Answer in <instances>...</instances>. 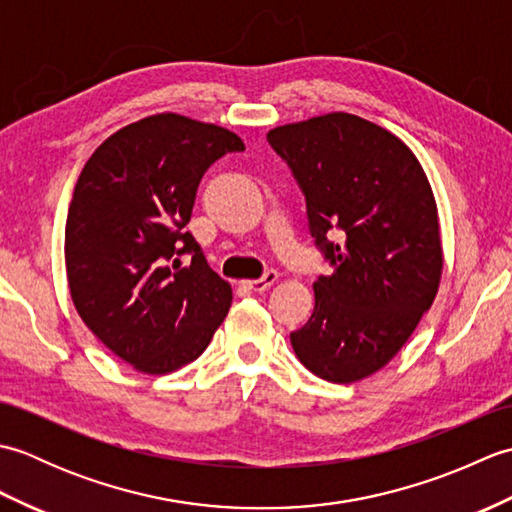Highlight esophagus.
Wrapping results in <instances>:
<instances>
[{
    "instance_id": "esophagus-1",
    "label": "esophagus",
    "mask_w": 512,
    "mask_h": 512,
    "mask_svg": "<svg viewBox=\"0 0 512 512\" xmlns=\"http://www.w3.org/2000/svg\"><path fill=\"white\" fill-rule=\"evenodd\" d=\"M277 273L275 270H268V273L264 275V277H259V279H253V281H244V288H248V290H253V292H264V290H268L270 286L275 284L277 281Z\"/></svg>"
}]
</instances>
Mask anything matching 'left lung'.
<instances>
[{
	"mask_svg": "<svg viewBox=\"0 0 512 512\" xmlns=\"http://www.w3.org/2000/svg\"><path fill=\"white\" fill-rule=\"evenodd\" d=\"M266 138L306 195L310 233L332 266L314 281V312L290 334L292 350L314 376L356 383L398 354L438 295L442 242L427 173L400 138L345 112Z\"/></svg>",
	"mask_w": 512,
	"mask_h": 512,
	"instance_id": "left-lung-1",
	"label": "left lung"
}]
</instances>
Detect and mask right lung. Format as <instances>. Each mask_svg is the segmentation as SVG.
Wrapping results in <instances>:
<instances>
[{"label": "right lung", "instance_id": "1", "mask_svg": "<svg viewBox=\"0 0 512 512\" xmlns=\"http://www.w3.org/2000/svg\"><path fill=\"white\" fill-rule=\"evenodd\" d=\"M228 151H244L228 129L154 114L107 138L76 180L65 222L74 308L138 372L195 361L231 308L228 281L184 231L204 171Z\"/></svg>", "mask_w": 512, "mask_h": 512}]
</instances>
